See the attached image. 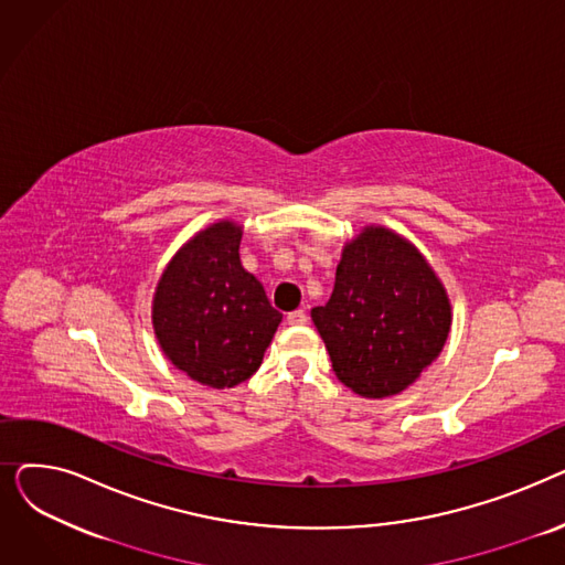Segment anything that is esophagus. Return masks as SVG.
<instances>
[{
  "instance_id": "1",
  "label": "esophagus",
  "mask_w": 565,
  "mask_h": 565,
  "mask_svg": "<svg viewBox=\"0 0 565 565\" xmlns=\"http://www.w3.org/2000/svg\"><path fill=\"white\" fill-rule=\"evenodd\" d=\"M286 320H288V324H307V313L302 311V309H298V311H290L288 316H286Z\"/></svg>"
}]
</instances>
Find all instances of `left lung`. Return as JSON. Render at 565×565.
Masks as SVG:
<instances>
[{
    "instance_id": "obj_1",
    "label": "left lung",
    "mask_w": 565,
    "mask_h": 565,
    "mask_svg": "<svg viewBox=\"0 0 565 565\" xmlns=\"http://www.w3.org/2000/svg\"><path fill=\"white\" fill-rule=\"evenodd\" d=\"M311 318L345 387L384 398L407 390L441 352L451 307L426 258L371 226L345 245L332 298Z\"/></svg>"
}]
</instances>
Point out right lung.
Here are the masks:
<instances>
[{
    "label": "right lung",
    "mask_w": 565,
    "mask_h": 565,
    "mask_svg": "<svg viewBox=\"0 0 565 565\" xmlns=\"http://www.w3.org/2000/svg\"><path fill=\"white\" fill-rule=\"evenodd\" d=\"M241 226L220 222L173 256L153 302V328L175 369L213 390L252 377L281 313L241 263Z\"/></svg>",
    "instance_id": "1"
}]
</instances>
